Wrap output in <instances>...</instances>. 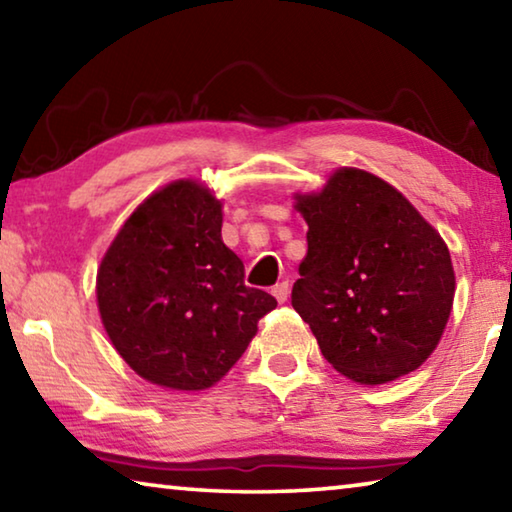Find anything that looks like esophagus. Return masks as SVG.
I'll use <instances>...</instances> for the list:
<instances>
[{
	"mask_svg": "<svg viewBox=\"0 0 512 512\" xmlns=\"http://www.w3.org/2000/svg\"><path fill=\"white\" fill-rule=\"evenodd\" d=\"M271 293L275 296V300L280 302V305H284V302H287V298H289V282L275 284V287L271 289Z\"/></svg>",
	"mask_w": 512,
	"mask_h": 512,
	"instance_id": "1",
	"label": "esophagus"
}]
</instances>
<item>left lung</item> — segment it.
<instances>
[{"instance_id":"left-lung-1","label":"left lung","mask_w":512,"mask_h":512,"mask_svg":"<svg viewBox=\"0 0 512 512\" xmlns=\"http://www.w3.org/2000/svg\"><path fill=\"white\" fill-rule=\"evenodd\" d=\"M307 255L291 305L323 357L352 381L377 386L418 370L438 348L456 275L440 232L384 178L357 167L296 192Z\"/></svg>"}]
</instances>
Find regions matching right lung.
Returning <instances> with one entry per match:
<instances>
[{
    "label": "right lung",
    "mask_w": 512,
    "mask_h": 512,
    "mask_svg": "<svg viewBox=\"0 0 512 512\" xmlns=\"http://www.w3.org/2000/svg\"><path fill=\"white\" fill-rule=\"evenodd\" d=\"M221 225L214 189L180 178L144 198L101 257L103 329L119 357L160 388H212L277 307L266 291L246 287Z\"/></svg>",
    "instance_id": "add662e5"
}]
</instances>
